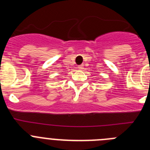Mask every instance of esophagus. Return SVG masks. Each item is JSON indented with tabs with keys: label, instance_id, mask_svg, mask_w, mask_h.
<instances>
[{
	"label": "esophagus",
	"instance_id": "esophagus-1",
	"mask_svg": "<svg viewBox=\"0 0 150 150\" xmlns=\"http://www.w3.org/2000/svg\"><path fill=\"white\" fill-rule=\"evenodd\" d=\"M83 67H84V65H83V64H80V65L78 66V68H79V70H83Z\"/></svg>",
	"mask_w": 150,
	"mask_h": 150
}]
</instances>
